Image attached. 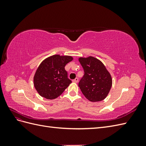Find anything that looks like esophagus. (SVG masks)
<instances>
[{"mask_svg": "<svg viewBox=\"0 0 146 146\" xmlns=\"http://www.w3.org/2000/svg\"><path fill=\"white\" fill-rule=\"evenodd\" d=\"M72 82H75V83H77L78 82V78H76L74 79V80H73Z\"/></svg>", "mask_w": 146, "mask_h": 146, "instance_id": "1", "label": "esophagus"}]
</instances>
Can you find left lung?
Segmentation results:
<instances>
[{"label": "left lung", "instance_id": "left-lung-1", "mask_svg": "<svg viewBox=\"0 0 146 146\" xmlns=\"http://www.w3.org/2000/svg\"><path fill=\"white\" fill-rule=\"evenodd\" d=\"M85 74L78 83L83 94L92 102L105 99L112 86V78L105 65L94 56L80 57Z\"/></svg>", "mask_w": 146, "mask_h": 146}]
</instances>
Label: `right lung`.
Listing matches in <instances>:
<instances>
[{
    "label": "right lung",
    "instance_id": "obj_1",
    "mask_svg": "<svg viewBox=\"0 0 146 146\" xmlns=\"http://www.w3.org/2000/svg\"><path fill=\"white\" fill-rule=\"evenodd\" d=\"M73 57L54 55L44 60L33 77V84L38 94L47 99L58 98L71 83L64 67Z\"/></svg>",
    "mask_w": 146,
    "mask_h": 146
}]
</instances>
